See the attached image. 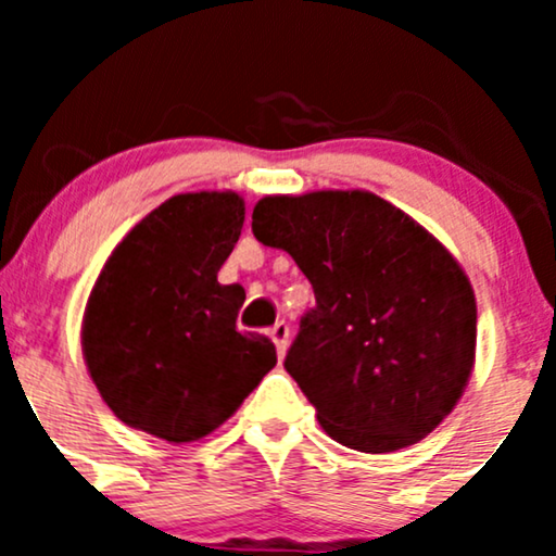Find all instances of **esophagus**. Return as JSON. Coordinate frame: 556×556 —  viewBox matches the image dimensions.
<instances>
[{
    "instance_id": "34e87169",
    "label": "esophagus",
    "mask_w": 556,
    "mask_h": 556,
    "mask_svg": "<svg viewBox=\"0 0 556 556\" xmlns=\"http://www.w3.org/2000/svg\"><path fill=\"white\" fill-rule=\"evenodd\" d=\"M269 337H271V342L277 344V355H279V358H285L287 344H290V324H287V321H277V324H274V327H271Z\"/></svg>"
}]
</instances>
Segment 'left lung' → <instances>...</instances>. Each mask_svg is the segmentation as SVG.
<instances>
[{"instance_id": "8db88e82", "label": "left lung", "mask_w": 556, "mask_h": 556, "mask_svg": "<svg viewBox=\"0 0 556 556\" xmlns=\"http://www.w3.org/2000/svg\"><path fill=\"white\" fill-rule=\"evenodd\" d=\"M251 227L314 287L285 368L321 429L371 455L429 437L476 363V295L457 258L368 190L266 195Z\"/></svg>"}]
</instances>
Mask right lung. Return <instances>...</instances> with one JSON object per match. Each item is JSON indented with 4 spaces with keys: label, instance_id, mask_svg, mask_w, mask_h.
I'll list each match as a JSON object with an SVG mask.
<instances>
[{
    "label": "right lung",
    "instance_id": "obj_1",
    "mask_svg": "<svg viewBox=\"0 0 556 556\" xmlns=\"http://www.w3.org/2000/svg\"><path fill=\"white\" fill-rule=\"evenodd\" d=\"M242 222L232 190L172 195L106 258L83 314V361L130 429L203 439L277 366L271 340L235 327L245 290L216 282Z\"/></svg>",
    "mask_w": 556,
    "mask_h": 556
}]
</instances>
